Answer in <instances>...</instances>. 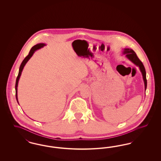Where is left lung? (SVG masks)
Segmentation results:
<instances>
[{
	"instance_id": "obj_1",
	"label": "left lung",
	"mask_w": 161,
	"mask_h": 161,
	"mask_svg": "<svg viewBox=\"0 0 161 161\" xmlns=\"http://www.w3.org/2000/svg\"><path fill=\"white\" fill-rule=\"evenodd\" d=\"M123 54H125L126 57L129 59L130 61L132 63H133L136 66H138L139 68V69L142 73V77H143V80L144 81V84H145V90L147 89V79H146V72L145 68L142 64L141 61L139 59L138 56L136 55L135 51L129 48H125L124 49L123 51Z\"/></svg>"
}]
</instances>
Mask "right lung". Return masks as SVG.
Segmentation results:
<instances>
[{"label":"right lung","instance_id":"right-lung-1","mask_svg":"<svg viewBox=\"0 0 161 161\" xmlns=\"http://www.w3.org/2000/svg\"><path fill=\"white\" fill-rule=\"evenodd\" d=\"M44 46H45V44H44V43H39V44H37V45L33 46L31 48V50H30V51L29 53V54L25 58V59L23 60L22 63L20 64V68H19V74H18V76H17V79H16L15 86V98H16V100H17V101L18 103H19V102H18V98H17V86H18V82H19V78L20 77V75H21L22 72L23 70V68H24L25 65L26 64V63L30 59V58L32 56V55L35 53V51L38 50L39 49H40V48H42V47H43Z\"/></svg>","mask_w":161,"mask_h":161}]
</instances>
